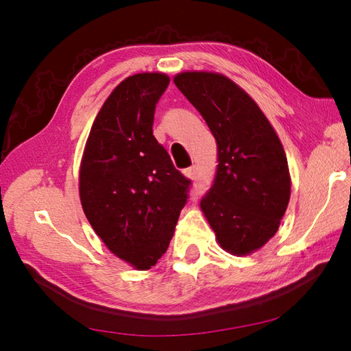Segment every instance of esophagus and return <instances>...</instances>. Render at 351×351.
<instances>
[{"label": "esophagus", "mask_w": 351, "mask_h": 351, "mask_svg": "<svg viewBox=\"0 0 351 351\" xmlns=\"http://www.w3.org/2000/svg\"><path fill=\"white\" fill-rule=\"evenodd\" d=\"M184 175L190 178V180H195V178H197V175H198V167H197V165H192V167L184 170Z\"/></svg>", "instance_id": "esophagus-1"}]
</instances>
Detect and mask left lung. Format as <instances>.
<instances>
[{"label":"left lung","mask_w":351,"mask_h":351,"mask_svg":"<svg viewBox=\"0 0 351 351\" xmlns=\"http://www.w3.org/2000/svg\"><path fill=\"white\" fill-rule=\"evenodd\" d=\"M173 82L217 141L215 178L201 209L223 249L252 252L277 232L288 207L291 181L282 142L257 104L228 77L182 73Z\"/></svg>","instance_id":"8db88e82"}]
</instances>
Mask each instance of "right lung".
<instances>
[{
	"instance_id": "1",
	"label": "right lung",
	"mask_w": 351,
	"mask_h": 351,
	"mask_svg": "<svg viewBox=\"0 0 351 351\" xmlns=\"http://www.w3.org/2000/svg\"><path fill=\"white\" fill-rule=\"evenodd\" d=\"M165 74L128 77L105 100L80 165V201L110 251L150 269L167 251L192 181L153 136Z\"/></svg>"
}]
</instances>
